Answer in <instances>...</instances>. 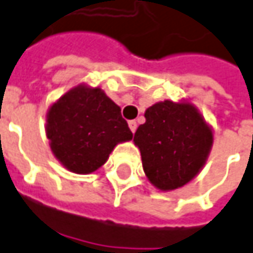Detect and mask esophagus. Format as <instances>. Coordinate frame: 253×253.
<instances>
[{
    "mask_svg": "<svg viewBox=\"0 0 253 253\" xmlns=\"http://www.w3.org/2000/svg\"><path fill=\"white\" fill-rule=\"evenodd\" d=\"M128 125H129V129L132 130V133H135V130H136V128H138V124H136V121H129Z\"/></svg>",
    "mask_w": 253,
    "mask_h": 253,
    "instance_id": "1",
    "label": "esophagus"
}]
</instances>
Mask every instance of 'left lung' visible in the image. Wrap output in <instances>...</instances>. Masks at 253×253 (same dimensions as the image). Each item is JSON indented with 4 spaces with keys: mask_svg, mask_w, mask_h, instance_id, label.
Returning a JSON list of instances; mask_svg holds the SVG:
<instances>
[{
    "mask_svg": "<svg viewBox=\"0 0 253 253\" xmlns=\"http://www.w3.org/2000/svg\"><path fill=\"white\" fill-rule=\"evenodd\" d=\"M133 142L140 150L143 171L160 191H172L194 179L208 160L213 132L198 108L164 100L149 107Z\"/></svg>",
    "mask_w": 253,
    "mask_h": 253,
    "instance_id": "obj_1",
    "label": "left lung"
}]
</instances>
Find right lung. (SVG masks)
Segmentation results:
<instances>
[{"label":"right lung","instance_id":"right-lung-1","mask_svg":"<svg viewBox=\"0 0 253 253\" xmlns=\"http://www.w3.org/2000/svg\"><path fill=\"white\" fill-rule=\"evenodd\" d=\"M45 133L57 160L76 174L100 169L118 143L133 136L121 108L100 87L86 84L71 89L50 107Z\"/></svg>","mask_w":253,"mask_h":253}]
</instances>
